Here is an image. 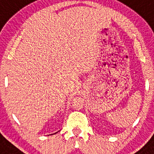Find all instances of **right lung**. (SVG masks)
Wrapping results in <instances>:
<instances>
[{
  "label": "right lung",
  "instance_id": "obj_1",
  "mask_svg": "<svg viewBox=\"0 0 154 154\" xmlns=\"http://www.w3.org/2000/svg\"><path fill=\"white\" fill-rule=\"evenodd\" d=\"M57 132H58V131H57ZM57 132H55V133H57ZM55 133H54V134H55ZM54 134H52V135H54Z\"/></svg>",
  "mask_w": 154,
  "mask_h": 154
}]
</instances>
